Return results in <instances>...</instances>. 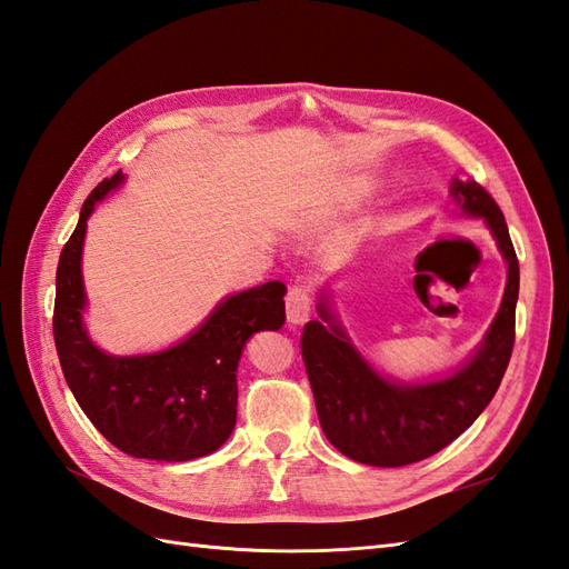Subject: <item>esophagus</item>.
Returning <instances> with one entry per match:
<instances>
[{
	"label": "esophagus",
	"mask_w": 569,
	"mask_h": 569,
	"mask_svg": "<svg viewBox=\"0 0 569 569\" xmlns=\"http://www.w3.org/2000/svg\"><path fill=\"white\" fill-rule=\"evenodd\" d=\"M312 310V296L305 286H293L286 296V317L290 325H302L308 322Z\"/></svg>",
	"instance_id": "obj_1"
}]
</instances>
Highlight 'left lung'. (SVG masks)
Masks as SVG:
<instances>
[{"instance_id":"obj_1","label":"left lung","mask_w":569,"mask_h":569,"mask_svg":"<svg viewBox=\"0 0 569 569\" xmlns=\"http://www.w3.org/2000/svg\"><path fill=\"white\" fill-rule=\"evenodd\" d=\"M466 216L486 223L507 261L498 317L473 358L455 375L423 385L389 382L362 358L343 327L319 302V319L305 325L300 351L327 440L348 459L368 466H406L428 459L469 428L498 391L515 348L519 261L505 216L478 182H451ZM328 327H323V322Z\"/></svg>"}]
</instances>
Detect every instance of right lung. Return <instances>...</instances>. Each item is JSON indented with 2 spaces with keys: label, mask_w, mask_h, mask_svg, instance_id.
<instances>
[{
  "label": "right lung",
  "mask_w": 569,
  "mask_h": 569,
  "mask_svg": "<svg viewBox=\"0 0 569 569\" xmlns=\"http://www.w3.org/2000/svg\"><path fill=\"white\" fill-rule=\"evenodd\" d=\"M122 180L114 172L93 189L60 254L52 315L57 356L81 411L124 455L156 461L207 457L236 428L238 360L247 339L286 322V286L269 281L226 298L199 329L160 353L100 351L83 329L81 250L96 203Z\"/></svg>",
  "instance_id": "right-lung-1"
}]
</instances>
